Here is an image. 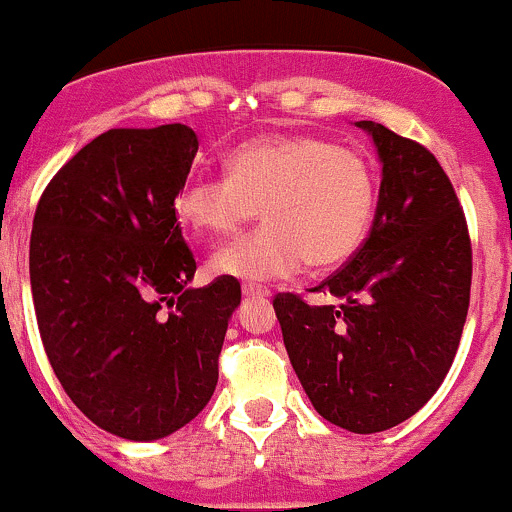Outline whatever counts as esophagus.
<instances>
[{"label":"esophagus","instance_id":"esophagus-1","mask_svg":"<svg viewBox=\"0 0 512 512\" xmlns=\"http://www.w3.org/2000/svg\"><path fill=\"white\" fill-rule=\"evenodd\" d=\"M241 291H244L246 298H268V295H271L266 286H256V283H244Z\"/></svg>","mask_w":512,"mask_h":512}]
</instances>
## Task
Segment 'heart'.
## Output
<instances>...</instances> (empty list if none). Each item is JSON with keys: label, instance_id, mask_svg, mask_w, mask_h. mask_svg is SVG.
Masks as SVG:
<instances>
[{"label": "heart", "instance_id": "obj_1", "mask_svg": "<svg viewBox=\"0 0 512 512\" xmlns=\"http://www.w3.org/2000/svg\"><path fill=\"white\" fill-rule=\"evenodd\" d=\"M377 182L365 157L318 135H268L226 155V177L192 175L175 194V214L202 236H229L261 209L256 234L226 244L212 271L271 281L350 261L370 234Z\"/></svg>", "mask_w": 512, "mask_h": 512}]
</instances>
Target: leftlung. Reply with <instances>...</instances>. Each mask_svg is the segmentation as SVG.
<instances>
[{
    "mask_svg": "<svg viewBox=\"0 0 512 512\" xmlns=\"http://www.w3.org/2000/svg\"><path fill=\"white\" fill-rule=\"evenodd\" d=\"M377 145L382 184L372 231L308 303L278 293L273 310L315 412L355 434L419 412L456 357L471 300V236L439 160L416 140L360 120Z\"/></svg>",
    "mask_w": 512,
    "mask_h": 512,
    "instance_id": "8db88e82",
    "label": "left lung"
}]
</instances>
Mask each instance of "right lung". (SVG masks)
<instances>
[{
    "label": "right lung",
    "instance_id": "right-lung-1",
    "mask_svg": "<svg viewBox=\"0 0 512 512\" xmlns=\"http://www.w3.org/2000/svg\"><path fill=\"white\" fill-rule=\"evenodd\" d=\"M199 140L182 123L98 135L46 184L29 278L46 357L93 424L130 441L182 429L212 399L236 278L189 288L175 194Z\"/></svg>",
    "mask_w": 512,
    "mask_h": 512
}]
</instances>
